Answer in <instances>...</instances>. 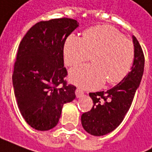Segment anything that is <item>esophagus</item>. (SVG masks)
<instances>
[{"label": "esophagus", "mask_w": 152, "mask_h": 152, "mask_svg": "<svg viewBox=\"0 0 152 152\" xmlns=\"http://www.w3.org/2000/svg\"><path fill=\"white\" fill-rule=\"evenodd\" d=\"M75 94H76V96L77 97H81L83 95V91H82L80 88H77L76 91H75Z\"/></svg>", "instance_id": "1"}]
</instances>
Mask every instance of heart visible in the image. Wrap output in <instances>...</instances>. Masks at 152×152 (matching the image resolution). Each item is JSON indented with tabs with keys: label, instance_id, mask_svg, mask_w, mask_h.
I'll list each match as a JSON object with an SVG mask.
<instances>
[{
	"label": "heart",
	"instance_id": "1",
	"mask_svg": "<svg viewBox=\"0 0 152 152\" xmlns=\"http://www.w3.org/2000/svg\"><path fill=\"white\" fill-rule=\"evenodd\" d=\"M90 55L92 64L75 67L69 73L70 81L83 88H98L105 80L110 84L122 81L133 65L134 47L119 30L109 25L92 27L85 31L83 37L72 34L66 39V65L88 61Z\"/></svg>",
	"mask_w": 152,
	"mask_h": 152
}]
</instances>
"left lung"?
Listing matches in <instances>:
<instances>
[{"label": "left lung", "mask_w": 152, "mask_h": 152, "mask_svg": "<svg viewBox=\"0 0 152 152\" xmlns=\"http://www.w3.org/2000/svg\"><path fill=\"white\" fill-rule=\"evenodd\" d=\"M134 60L132 70L119 83L107 91L90 92L92 108L81 116L82 125L88 133L102 136L112 132L122 123L132 105L136 90L142 80L145 57L135 37Z\"/></svg>", "instance_id": "8db88e82"}]
</instances>
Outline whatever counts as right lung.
Wrapping results in <instances>:
<instances>
[{
	"instance_id": "add662e5",
	"label": "right lung",
	"mask_w": 152,
	"mask_h": 152,
	"mask_svg": "<svg viewBox=\"0 0 152 152\" xmlns=\"http://www.w3.org/2000/svg\"><path fill=\"white\" fill-rule=\"evenodd\" d=\"M78 27L77 20L59 18L37 23L19 43L12 74L18 107L32 128L47 131L56 125L63 105L75 98L68 84L64 46Z\"/></svg>"
}]
</instances>
